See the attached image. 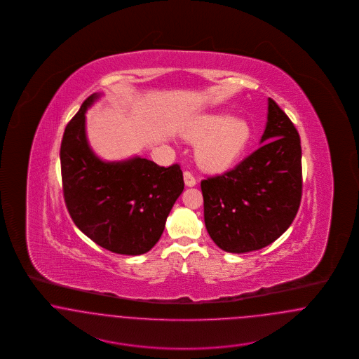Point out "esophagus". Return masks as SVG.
Listing matches in <instances>:
<instances>
[{"instance_id": "1", "label": "esophagus", "mask_w": 359, "mask_h": 359, "mask_svg": "<svg viewBox=\"0 0 359 359\" xmlns=\"http://www.w3.org/2000/svg\"><path fill=\"white\" fill-rule=\"evenodd\" d=\"M184 183L187 187H194L196 184V179L195 176L189 171L184 172Z\"/></svg>"}]
</instances>
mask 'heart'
<instances>
[{"mask_svg":"<svg viewBox=\"0 0 359 359\" xmlns=\"http://www.w3.org/2000/svg\"><path fill=\"white\" fill-rule=\"evenodd\" d=\"M252 136L248 121L229 114L207 116L192 128L189 138L201 142L198 160L211 171H223L233 165Z\"/></svg>","mask_w":359,"mask_h":359,"instance_id":"1","label":"heart"}]
</instances>
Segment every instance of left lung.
Segmentation results:
<instances>
[{"label":"left lung","mask_w":359,"mask_h":359,"mask_svg":"<svg viewBox=\"0 0 359 359\" xmlns=\"http://www.w3.org/2000/svg\"><path fill=\"white\" fill-rule=\"evenodd\" d=\"M261 142L236 168L201 183L205 229L229 253H248L271 245L287 231L300 205V137L272 98Z\"/></svg>","instance_id":"8db88e82"}]
</instances>
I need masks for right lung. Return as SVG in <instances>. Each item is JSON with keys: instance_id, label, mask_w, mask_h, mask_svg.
Masks as SVG:
<instances>
[{"instance_id": "right-lung-1", "label": "right lung", "mask_w": 359, "mask_h": 359, "mask_svg": "<svg viewBox=\"0 0 359 359\" xmlns=\"http://www.w3.org/2000/svg\"><path fill=\"white\" fill-rule=\"evenodd\" d=\"M101 94L90 95L66 126L60 145L63 195L78 229L104 249L126 256L149 252L184 189L179 164L160 167L133 157L103 161L88 145L86 111Z\"/></svg>"}]
</instances>
